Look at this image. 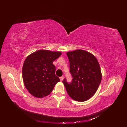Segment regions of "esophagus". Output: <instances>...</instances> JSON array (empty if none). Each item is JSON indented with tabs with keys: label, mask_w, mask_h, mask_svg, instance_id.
Here are the masks:
<instances>
[{
	"label": "esophagus",
	"mask_w": 127,
	"mask_h": 127,
	"mask_svg": "<svg viewBox=\"0 0 127 127\" xmlns=\"http://www.w3.org/2000/svg\"><path fill=\"white\" fill-rule=\"evenodd\" d=\"M60 79L61 81H63V80L64 79V76L60 77Z\"/></svg>",
	"instance_id": "obj_1"
}]
</instances>
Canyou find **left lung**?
Instances as JSON below:
<instances>
[{"instance_id": "1", "label": "left lung", "mask_w": 127, "mask_h": 127, "mask_svg": "<svg viewBox=\"0 0 127 127\" xmlns=\"http://www.w3.org/2000/svg\"><path fill=\"white\" fill-rule=\"evenodd\" d=\"M69 61L71 83L64 78L63 83L73 99L84 102L95 94L101 83L102 74L97 59L90 52L77 50L67 53Z\"/></svg>"}]
</instances>
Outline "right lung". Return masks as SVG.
<instances>
[{
	"instance_id": "right-lung-1",
	"label": "right lung",
	"mask_w": 127,
	"mask_h": 127,
	"mask_svg": "<svg viewBox=\"0 0 127 127\" xmlns=\"http://www.w3.org/2000/svg\"><path fill=\"white\" fill-rule=\"evenodd\" d=\"M61 55L60 52L41 50L26 58L22 76L24 85L31 94L39 98L46 96L60 82L55 75L56 67L53 62Z\"/></svg>"
}]
</instances>
